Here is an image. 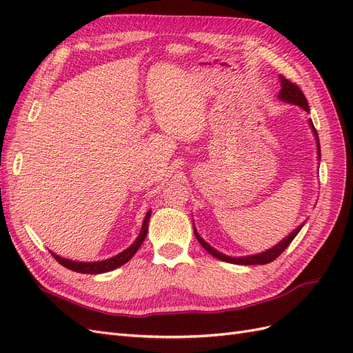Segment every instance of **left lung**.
Returning a JSON list of instances; mask_svg holds the SVG:
<instances>
[{"instance_id":"8db88e82","label":"left lung","mask_w":353,"mask_h":353,"mask_svg":"<svg viewBox=\"0 0 353 353\" xmlns=\"http://www.w3.org/2000/svg\"><path fill=\"white\" fill-rule=\"evenodd\" d=\"M280 82H281V90H280V94H279V99L281 101H284V103H288V104H296L301 109H303L306 113H309V104H307V100H306V97L303 95V92L301 91V88H299L296 83L285 79L284 77H280ZM307 122H309V126H311V130H312L314 137H315V141H316L318 160H321V148H319V138H318L316 130L314 128V123H312L311 119H309ZM193 225H194V223H193ZM303 225H305V222H302L301 225H299L296 230H293L279 244H275L274 248L265 250V252H261V253H256V254H249V256H228V254L221 253L219 250L213 249L209 243H206L205 240L200 237V234L197 232L196 227H194V236L199 240V243L203 245V249H205L206 252H209L212 256H215V258L219 259V261L228 262V263H236V265H265V263H270L274 259L279 258V256L288 248V244H290L294 240V237L297 236L299 231L302 230Z\"/></svg>"}]
</instances>
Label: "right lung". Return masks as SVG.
I'll list each match as a JSON object with an SVG mask.
<instances>
[{"instance_id": "1", "label": "right lung", "mask_w": 353, "mask_h": 353, "mask_svg": "<svg viewBox=\"0 0 353 353\" xmlns=\"http://www.w3.org/2000/svg\"><path fill=\"white\" fill-rule=\"evenodd\" d=\"M152 216V210H148L144 216L143 221V225H141V231L138 234V237L135 239V241L130 245V248L125 249L123 252L117 253L113 258L109 259H104V261H97V262H78V261H70L66 258H61V256L52 253L50 250V253L54 256V259L65 266L68 270H72L74 272H81V274H103V272H109L113 271L116 268H119L123 263H126L130 261L132 256L137 253V250L140 249V245L143 244V241L145 240L147 236V231H148V221H150Z\"/></svg>"}]
</instances>
